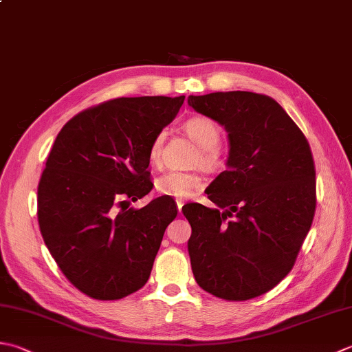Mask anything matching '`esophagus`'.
<instances>
[{
	"label": "esophagus",
	"mask_w": 352,
	"mask_h": 352,
	"mask_svg": "<svg viewBox=\"0 0 352 352\" xmlns=\"http://www.w3.org/2000/svg\"><path fill=\"white\" fill-rule=\"evenodd\" d=\"M183 201H177V209H178V212H182V209H183Z\"/></svg>",
	"instance_id": "obj_1"
}]
</instances>
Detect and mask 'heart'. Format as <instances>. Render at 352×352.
Listing matches in <instances>:
<instances>
[{"label":"heart","instance_id":"heart-1","mask_svg":"<svg viewBox=\"0 0 352 352\" xmlns=\"http://www.w3.org/2000/svg\"><path fill=\"white\" fill-rule=\"evenodd\" d=\"M186 133L201 148V162L204 164H215L218 154L217 146L221 139V133L217 123L208 119V117L195 116L184 123ZM164 133H158L149 144V160L158 163L162 158ZM204 186L201 175L195 172L183 170H166L155 180V189L158 194L164 197H172L177 199H184L190 197L194 192L199 190Z\"/></svg>","mask_w":352,"mask_h":352}]
</instances>
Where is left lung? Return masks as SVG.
Returning <instances> with one entry per match:
<instances>
[{"instance_id":"obj_1","label":"left lung","mask_w":352,"mask_h":352,"mask_svg":"<svg viewBox=\"0 0 352 352\" xmlns=\"http://www.w3.org/2000/svg\"><path fill=\"white\" fill-rule=\"evenodd\" d=\"M188 103L229 135L227 169L206 189L218 209L183 206L192 227V272L197 284L217 298H258L290 273L311 227V149L285 109L265 94L210 93L189 96Z\"/></svg>"}]
</instances>
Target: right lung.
Wrapping results in <instances>:
<instances>
[{"label": "right lung", "mask_w": 352, "mask_h": 352, "mask_svg": "<svg viewBox=\"0 0 352 352\" xmlns=\"http://www.w3.org/2000/svg\"><path fill=\"white\" fill-rule=\"evenodd\" d=\"M184 96L119 98L76 114L59 131L38 186V223L48 252L84 294L117 300L146 284L164 230L177 217L170 197L142 209L149 144Z\"/></svg>", "instance_id": "1"}]
</instances>
